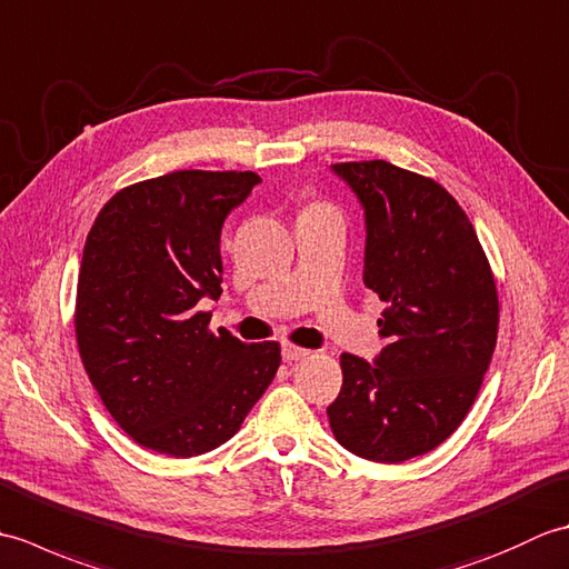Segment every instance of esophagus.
I'll return each instance as SVG.
<instances>
[{
  "label": "esophagus",
  "instance_id": "34e87169",
  "mask_svg": "<svg viewBox=\"0 0 569 569\" xmlns=\"http://www.w3.org/2000/svg\"><path fill=\"white\" fill-rule=\"evenodd\" d=\"M281 352H283V361H288V365H291V361H303V359L310 357V349L296 347V345H291V342H286Z\"/></svg>",
  "mask_w": 569,
  "mask_h": 569
}]
</instances>
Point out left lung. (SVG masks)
Listing matches in <instances>:
<instances>
[{
  "label": "left lung",
  "mask_w": 569,
  "mask_h": 569,
  "mask_svg": "<svg viewBox=\"0 0 569 569\" xmlns=\"http://www.w3.org/2000/svg\"><path fill=\"white\" fill-rule=\"evenodd\" d=\"M365 208V286L386 306L373 365L342 355L328 408L337 442L396 465L445 442L469 413L499 335V293L469 217L432 178L389 161L335 163Z\"/></svg>",
  "instance_id": "obj_1"
}]
</instances>
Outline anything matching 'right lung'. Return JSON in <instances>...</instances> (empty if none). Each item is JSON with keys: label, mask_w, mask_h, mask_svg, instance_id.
I'll use <instances>...</instances> for the list:
<instances>
[{"label": "right lung", "mask_w": 569, "mask_h": 569, "mask_svg": "<svg viewBox=\"0 0 569 569\" xmlns=\"http://www.w3.org/2000/svg\"><path fill=\"white\" fill-rule=\"evenodd\" d=\"M261 178L173 171L107 200L84 241L76 340L104 408L153 452L196 457L241 428L281 365L278 342L210 332L224 217Z\"/></svg>", "instance_id": "right-lung-1"}]
</instances>
